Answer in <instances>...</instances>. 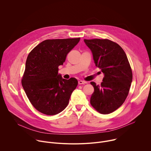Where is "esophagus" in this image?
I'll use <instances>...</instances> for the list:
<instances>
[{
	"instance_id": "1",
	"label": "esophagus",
	"mask_w": 151,
	"mask_h": 151,
	"mask_svg": "<svg viewBox=\"0 0 151 151\" xmlns=\"http://www.w3.org/2000/svg\"><path fill=\"white\" fill-rule=\"evenodd\" d=\"M78 83L79 85H81V84H84V83H87V82H85L84 81H82V80H80L78 81Z\"/></svg>"
}]
</instances>
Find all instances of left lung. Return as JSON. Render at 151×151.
Returning <instances> with one entry per match:
<instances>
[{"label":"left lung","instance_id":"obj_1","mask_svg":"<svg viewBox=\"0 0 151 151\" xmlns=\"http://www.w3.org/2000/svg\"><path fill=\"white\" fill-rule=\"evenodd\" d=\"M91 50L96 66L104 74L100 85L91 82L94 91L90 103L101 114H109L125 101L133 79L127 55L116 43L108 39H84Z\"/></svg>","mask_w":151,"mask_h":151}]
</instances>
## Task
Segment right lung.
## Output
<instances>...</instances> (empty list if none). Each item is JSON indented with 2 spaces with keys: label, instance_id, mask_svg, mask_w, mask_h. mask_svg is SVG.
Returning a JSON list of instances; mask_svg holds the SVG:
<instances>
[{
  "label": "right lung",
  "instance_id": "1",
  "mask_svg": "<svg viewBox=\"0 0 151 151\" xmlns=\"http://www.w3.org/2000/svg\"><path fill=\"white\" fill-rule=\"evenodd\" d=\"M80 38L42 41L28 55L22 85L30 103L40 112L54 115L67 107L78 85L74 78L63 79L58 73L67 54Z\"/></svg>",
  "mask_w": 151,
  "mask_h": 151
}]
</instances>
